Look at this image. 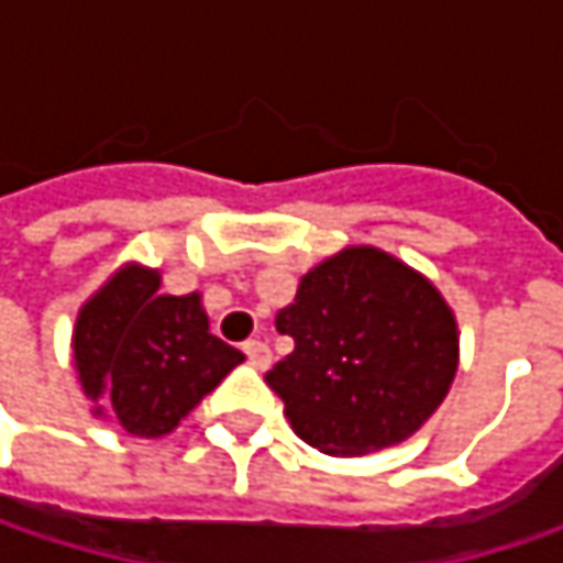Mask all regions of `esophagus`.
Here are the masks:
<instances>
[{
  "label": "esophagus",
  "mask_w": 563,
  "mask_h": 563,
  "mask_svg": "<svg viewBox=\"0 0 563 563\" xmlns=\"http://www.w3.org/2000/svg\"><path fill=\"white\" fill-rule=\"evenodd\" d=\"M244 355H247V362L254 365V368H271V362H274V355H271V345L267 342H261V339H251V342H244Z\"/></svg>",
  "instance_id": "obj_1"
}]
</instances>
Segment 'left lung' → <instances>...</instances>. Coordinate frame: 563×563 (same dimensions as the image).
<instances>
[{
    "label": "left lung",
    "mask_w": 563,
    "mask_h": 563,
    "mask_svg": "<svg viewBox=\"0 0 563 563\" xmlns=\"http://www.w3.org/2000/svg\"><path fill=\"white\" fill-rule=\"evenodd\" d=\"M277 329L292 352L267 385L296 437L329 456H362L417 433L460 362L440 289L378 247H345L312 267Z\"/></svg>",
    "instance_id": "obj_1"
}]
</instances>
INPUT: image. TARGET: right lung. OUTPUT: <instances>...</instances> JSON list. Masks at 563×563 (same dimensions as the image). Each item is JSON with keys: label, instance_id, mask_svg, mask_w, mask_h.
<instances>
[{"label": "right lung", "instance_id": "right-lung-1", "mask_svg": "<svg viewBox=\"0 0 563 563\" xmlns=\"http://www.w3.org/2000/svg\"><path fill=\"white\" fill-rule=\"evenodd\" d=\"M159 271L126 264L77 312L74 368L93 413L133 437H166L244 362L208 332L201 296L159 292Z\"/></svg>", "mask_w": 563, "mask_h": 563}]
</instances>
